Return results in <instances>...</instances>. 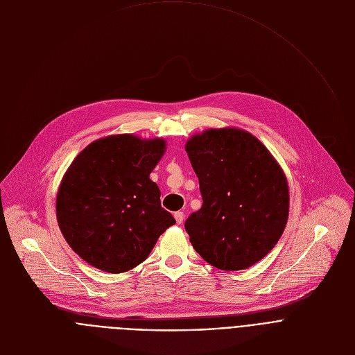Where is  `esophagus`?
I'll list each match as a JSON object with an SVG mask.
<instances>
[{"instance_id": "34e87169", "label": "esophagus", "mask_w": 355, "mask_h": 355, "mask_svg": "<svg viewBox=\"0 0 355 355\" xmlns=\"http://www.w3.org/2000/svg\"><path fill=\"white\" fill-rule=\"evenodd\" d=\"M183 218H184V216H183L182 211H176V213H175V220H176L178 224H182V223H183Z\"/></svg>"}]
</instances>
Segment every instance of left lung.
Here are the masks:
<instances>
[{
	"label": "left lung",
	"mask_w": 355,
	"mask_h": 355,
	"mask_svg": "<svg viewBox=\"0 0 355 355\" xmlns=\"http://www.w3.org/2000/svg\"><path fill=\"white\" fill-rule=\"evenodd\" d=\"M184 149L203 198L202 209L184 223L193 248L223 270L255 265L288 223L284 169L257 137L234 127L194 134Z\"/></svg>",
	"instance_id": "left-lung-1"
}]
</instances>
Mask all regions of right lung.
<instances>
[{
    "label": "right lung",
    "instance_id": "add662e5",
    "mask_svg": "<svg viewBox=\"0 0 355 355\" xmlns=\"http://www.w3.org/2000/svg\"><path fill=\"white\" fill-rule=\"evenodd\" d=\"M166 152L164 138L108 135L78 153L56 194V218L70 248L108 273L144 262L176 221L149 179Z\"/></svg>",
    "mask_w": 355,
    "mask_h": 355
}]
</instances>
